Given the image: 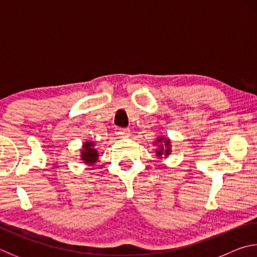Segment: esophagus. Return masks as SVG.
I'll list each match as a JSON object with an SVG mask.
<instances>
[{"instance_id":"34e87169","label":"esophagus","mask_w":257,"mask_h":257,"mask_svg":"<svg viewBox=\"0 0 257 257\" xmlns=\"http://www.w3.org/2000/svg\"><path fill=\"white\" fill-rule=\"evenodd\" d=\"M115 134L120 137H129L130 136V132L128 129H120L118 128L115 130Z\"/></svg>"}]
</instances>
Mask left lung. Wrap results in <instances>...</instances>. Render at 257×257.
Wrapping results in <instances>:
<instances>
[{
    "label": "left lung",
    "instance_id": "1",
    "mask_svg": "<svg viewBox=\"0 0 257 257\" xmlns=\"http://www.w3.org/2000/svg\"><path fill=\"white\" fill-rule=\"evenodd\" d=\"M154 145H158V149H155V154H156V158H159L160 160L167 159L168 156L171 154L172 145H171L170 138L160 136L156 138V141L154 142Z\"/></svg>",
    "mask_w": 257,
    "mask_h": 257
}]
</instances>
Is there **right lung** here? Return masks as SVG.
I'll return each mask as SVG.
<instances>
[{
	"label": "right lung",
	"instance_id": "1",
	"mask_svg": "<svg viewBox=\"0 0 257 257\" xmlns=\"http://www.w3.org/2000/svg\"><path fill=\"white\" fill-rule=\"evenodd\" d=\"M95 146L96 144L94 142L86 141L80 149V160L89 167H93L98 161V151L95 149Z\"/></svg>",
	"mask_w": 257,
	"mask_h": 257
}]
</instances>
